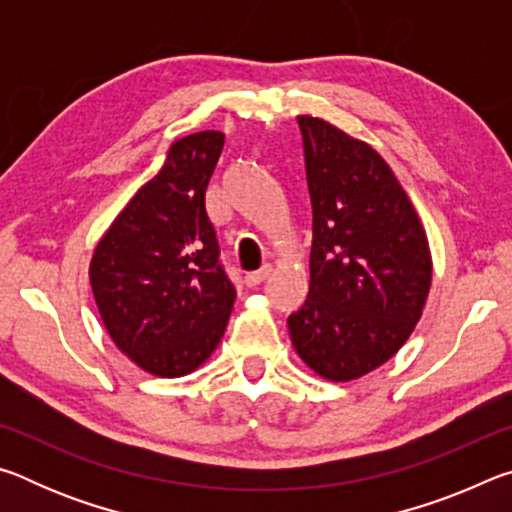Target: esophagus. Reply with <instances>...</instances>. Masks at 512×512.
Masks as SVG:
<instances>
[{
	"label": "esophagus",
	"mask_w": 512,
	"mask_h": 512,
	"mask_svg": "<svg viewBox=\"0 0 512 512\" xmlns=\"http://www.w3.org/2000/svg\"><path fill=\"white\" fill-rule=\"evenodd\" d=\"M271 264H264L262 268H259V271H253V273H248L246 275V284L248 287H257V284H262L268 275H271Z\"/></svg>",
	"instance_id": "34e87169"
}]
</instances>
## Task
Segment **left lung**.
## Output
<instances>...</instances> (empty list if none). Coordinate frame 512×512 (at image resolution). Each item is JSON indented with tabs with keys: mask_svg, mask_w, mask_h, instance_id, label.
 <instances>
[{
	"mask_svg": "<svg viewBox=\"0 0 512 512\" xmlns=\"http://www.w3.org/2000/svg\"><path fill=\"white\" fill-rule=\"evenodd\" d=\"M314 210L309 296L291 314L298 357L327 381H352L395 357L431 289L418 212L386 160L320 117H298Z\"/></svg>",
	"mask_w": 512,
	"mask_h": 512,
	"instance_id": "obj_1",
	"label": "left lung"
}]
</instances>
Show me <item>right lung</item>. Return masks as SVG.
<instances>
[{
	"label": "right lung",
	"mask_w": 512,
	"mask_h": 512,
	"mask_svg": "<svg viewBox=\"0 0 512 512\" xmlns=\"http://www.w3.org/2000/svg\"><path fill=\"white\" fill-rule=\"evenodd\" d=\"M223 142L219 131L173 142L92 253L90 284L112 343L155 377L203 366L235 305L205 210Z\"/></svg>",
	"instance_id": "add662e5"
}]
</instances>
